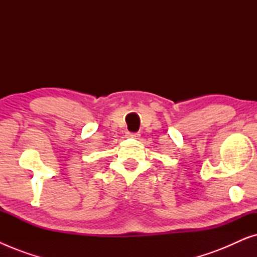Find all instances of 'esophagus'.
<instances>
[{"instance_id":"34e87169","label":"esophagus","mask_w":257,"mask_h":257,"mask_svg":"<svg viewBox=\"0 0 257 257\" xmlns=\"http://www.w3.org/2000/svg\"><path fill=\"white\" fill-rule=\"evenodd\" d=\"M127 137L128 138L137 139V138H139L140 135H139V132H127Z\"/></svg>"}]
</instances>
